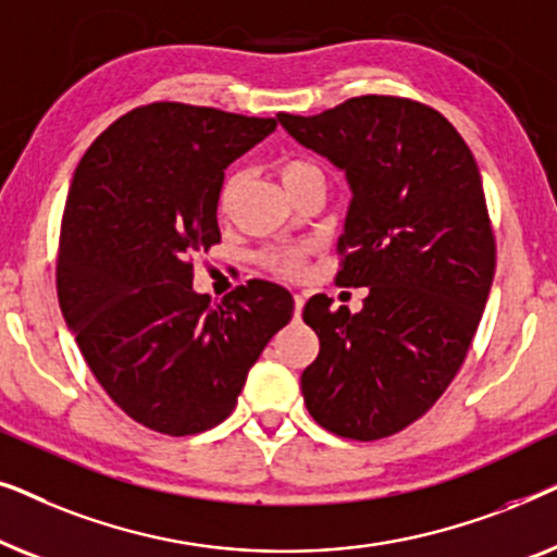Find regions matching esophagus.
Segmentation results:
<instances>
[{
    "instance_id": "esophagus-1",
    "label": "esophagus",
    "mask_w": 557,
    "mask_h": 557,
    "mask_svg": "<svg viewBox=\"0 0 557 557\" xmlns=\"http://www.w3.org/2000/svg\"><path fill=\"white\" fill-rule=\"evenodd\" d=\"M304 294H294V314L296 317H301V309H304Z\"/></svg>"
}]
</instances>
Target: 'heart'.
<instances>
[{"mask_svg": "<svg viewBox=\"0 0 557 557\" xmlns=\"http://www.w3.org/2000/svg\"><path fill=\"white\" fill-rule=\"evenodd\" d=\"M276 172H278L281 182H284V187L288 189V195H292L294 189L301 185V182H307L311 177H322V170H319L314 162H309V159H304V157H292V154L278 159ZM235 185H238V174H231V177L223 182V187H220V197H218L220 212H227V208H231ZM309 250H311L309 243L273 246V248H265L258 253V263H261L265 271L276 273V276H281V278H296V276H301Z\"/></svg>", "mask_w": 557, "mask_h": 557, "instance_id": "1", "label": "heart"}]
</instances>
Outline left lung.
Segmentation results:
<instances>
[{"instance_id": "8db88e82", "label": "left lung", "mask_w": 557, "mask_h": 557, "mask_svg": "<svg viewBox=\"0 0 557 557\" xmlns=\"http://www.w3.org/2000/svg\"><path fill=\"white\" fill-rule=\"evenodd\" d=\"M296 141L345 170L352 202L337 286H368L360 314L311 296L319 355L301 372L311 418L375 441L418 421L467 360L490 296L497 246L482 174L431 106L357 96L317 116L278 113Z\"/></svg>"}]
</instances>
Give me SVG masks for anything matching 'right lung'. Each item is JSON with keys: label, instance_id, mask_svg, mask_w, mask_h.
<instances>
[{"label": "right lung", "instance_id": "right-lung-1", "mask_svg": "<svg viewBox=\"0 0 557 557\" xmlns=\"http://www.w3.org/2000/svg\"><path fill=\"white\" fill-rule=\"evenodd\" d=\"M276 119L159 101L83 154L58 248V301L81 355L136 423L193 436L233 413L248 370L294 317L284 286L248 281L210 304L195 258L220 243L225 170Z\"/></svg>", "mask_w": 557, "mask_h": 557}]
</instances>
